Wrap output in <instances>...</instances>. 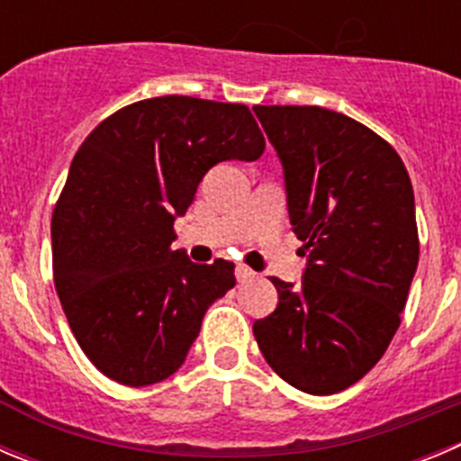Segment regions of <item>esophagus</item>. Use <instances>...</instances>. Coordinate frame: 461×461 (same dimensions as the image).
<instances>
[{
	"label": "esophagus",
	"mask_w": 461,
	"mask_h": 461,
	"mask_svg": "<svg viewBox=\"0 0 461 461\" xmlns=\"http://www.w3.org/2000/svg\"><path fill=\"white\" fill-rule=\"evenodd\" d=\"M235 276H238L240 283H244V281H251V278H256V272H253V269H249L247 265H238V267H235Z\"/></svg>",
	"instance_id": "34e87169"
}]
</instances>
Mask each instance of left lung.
<instances>
[{"label":"left lung","instance_id":"obj_1","mask_svg":"<svg viewBox=\"0 0 461 461\" xmlns=\"http://www.w3.org/2000/svg\"><path fill=\"white\" fill-rule=\"evenodd\" d=\"M283 164L302 285L272 278L276 311L253 322L274 373L331 395L373 370L400 327L418 267L409 173L393 146L324 107H253Z\"/></svg>","mask_w":461,"mask_h":461}]
</instances>
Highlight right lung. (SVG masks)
Segmentation results:
<instances>
[{
  "label": "right lung",
  "instance_id": "add662e5",
  "mask_svg": "<svg viewBox=\"0 0 461 461\" xmlns=\"http://www.w3.org/2000/svg\"><path fill=\"white\" fill-rule=\"evenodd\" d=\"M265 137L247 104L162 95L118 109L75 153L52 214L54 285L91 363L125 386L171 377L235 265L173 251V221L219 162H253Z\"/></svg>",
  "mask_w": 461,
  "mask_h": 461
}]
</instances>
